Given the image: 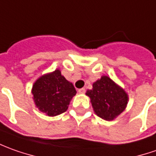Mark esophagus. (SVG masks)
Instances as JSON below:
<instances>
[{
	"label": "esophagus",
	"instance_id": "obj_1",
	"mask_svg": "<svg viewBox=\"0 0 156 156\" xmlns=\"http://www.w3.org/2000/svg\"><path fill=\"white\" fill-rule=\"evenodd\" d=\"M78 91V93H80V94H83V93H85V89L84 88L79 89Z\"/></svg>",
	"mask_w": 156,
	"mask_h": 156
}]
</instances>
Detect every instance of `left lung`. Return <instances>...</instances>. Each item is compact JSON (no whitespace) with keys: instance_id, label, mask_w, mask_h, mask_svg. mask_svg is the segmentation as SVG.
Listing matches in <instances>:
<instances>
[{"instance_id":"left-lung-1","label":"left lung","mask_w":156,"mask_h":156,"mask_svg":"<svg viewBox=\"0 0 156 156\" xmlns=\"http://www.w3.org/2000/svg\"><path fill=\"white\" fill-rule=\"evenodd\" d=\"M95 114L106 121H112L126 109L129 96L124 89L110 77L102 76L86 91Z\"/></svg>"}]
</instances>
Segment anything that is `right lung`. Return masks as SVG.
I'll use <instances>...</instances> for the list:
<instances>
[{
  "label": "right lung",
  "instance_id": "obj_1",
  "mask_svg": "<svg viewBox=\"0 0 156 156\" xmlns=\"http://www.w3.org/2000/svg\"><path fill=\"white\" fill-rule=\"evenodd\" d=\"M76 93L73 83L66 80L58 69L41 76L32 88L35 106L48 116L66 111Z\"/></svg>",
  "mask_w": 156,
  "mask_h": 156
}]
</instances>
